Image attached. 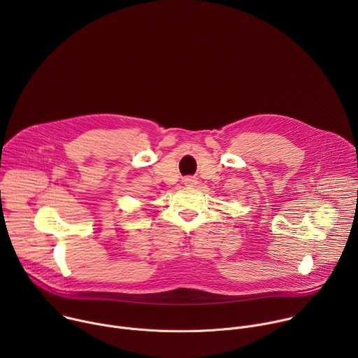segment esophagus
<instances>
[{
	"instance_id": "obj_1",
	"label": "esophagus",
	"mask_w": 358,
	"mask_h": 358,
	"mask_svg": "<svg viewBox=\"0 0 358 358\" xmlns=\"http://www.w3.org/2000/svg\"><path fill=\"white\" fill-rule=\"evenodd\" d=\"M182 182L185 184V185H189V187H194V185H196V178H194V177H185L184 180H182Z\"/></svg>"
}]
</instances>
